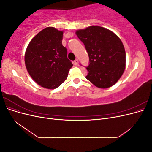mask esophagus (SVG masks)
<instances>
[{"instance_id": "34e87169", "label": "esophagus", "mask_w": 152, "mask_h": 152, "mask_svg": "<svg viewBox=\"0 0 152 152\" xmlns=\"http://www.w3.org/2000/svg\"><path fill=\"white\" fill-rule=\"evenodd\" d=\"M73 63H74V65H78V63H79V60H78L77 59H76Z\"/></svg>"}]
</instances>
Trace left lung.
Returning a JSON list of instances; mask_svg holds the SVG:
<instances>
[{"mask_svg":"<svg viewBox=\"0 0 152 152\" xmlns=\"http://www.w3.org/2000/svg\"><path fill=\"white\" fill-rule=\"evenodd\" d=\"M89 55L86 79L99 88L114 85L126 67V52L121 40L103 27L91 26L76 31Z\"/></svg>","mask_w":152,"mask_h":152,"instance_id":"8db88e82","label":"left lung"}]
</instances>
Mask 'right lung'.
I'll use <instances>...</instances> for the list:
<instances>
[{
	"mask_svg": "<svg viewBox=\"0 0 152 152\" xmlns=\"http://www.w3.org/2000/svg\"><path fill=\"white\" fill-rule=\"evenodd\" d=\"M63 32L47 27L32 39L26 48L25 65L37 83L46 89H56L66 79L73 64L62 45Z\"/></svg>",
	"mask_w": 152,
	"mask_h": 152,
	"instance_id": "obj_1",
	"label": "right lung"
}]
</instances>
